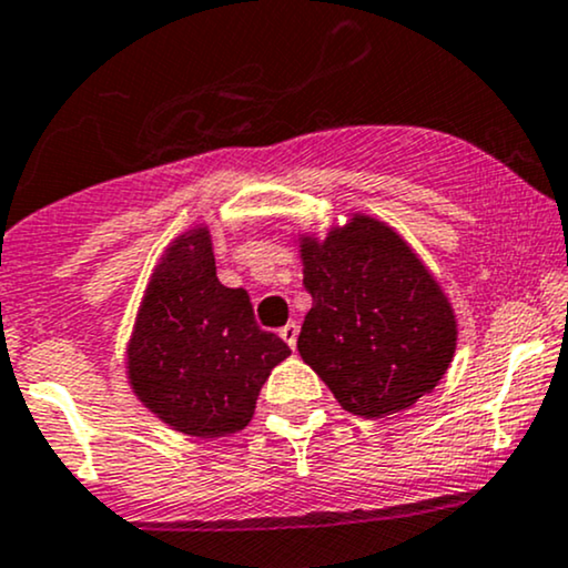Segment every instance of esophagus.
I'll use <instances>...</instances> for the list:
<instances>
[{"mask_svg":"<svg viewBox=\"0 0 568 568\" xmlns=\"http://www.w3.org/2000/svg\"><path fill=\"white\" fill-rule=\"evenodd\" d=\"M280 336H283V342L293 349V347H296V338H298V325L296 323L283 325V328H280Z\"/></svg>","mask_w":568,"mask_h":568,"instance_id":"obj_1","label":"esophagus"}]
</instances>
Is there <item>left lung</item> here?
<instances>
[{
    "mask_svg": "<svg viewBox=\"0 0 568 568\" xmlns=\"http://www.w3.org/2000/svg\"><path fill=\"white\" fill-rule=\"evenodd\" d=\"M312 296L298 355L349 414L379 419L433 393L456 352V315L425 262L384 221L349 213L298 234Z\"/></svg>",
    "mask_w": 568,
    "mask_h": 568,
    "instance_id": "8db88e82",
    "label": "left lung"
}]
</instances>
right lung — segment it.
Returning <instances> with one entry per match:
<instances>
[{
	"label": "right lung",
	"instance_id": "right-lung-1",
	"mask_svg": "<svg viewBox=\"0 0 568 568\" xmlns=\"http://www.w3.org/2000/svg\"><path fill=\"white\" fill-rule=\"evenodd\" d=\"M291 355L251 296L216 277L207 224L181 232L152 270L128 342V382L158 419L192 438L247 427L262 384Z\"/></svg>",
	"mask_w": 568,
	"mask_h": 568
}]
</instances>
